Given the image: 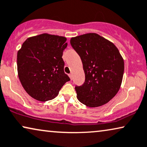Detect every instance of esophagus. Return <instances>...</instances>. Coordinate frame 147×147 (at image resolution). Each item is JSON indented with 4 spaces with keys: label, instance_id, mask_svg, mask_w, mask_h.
Instances as JSON below:
<instances>
[{
    "label": "esophagus",
    "instance_id": "34e87169",
    "mask_svg": "<svg viewBox=\"0 0 147 147\" xmlns=\"http://www.w3.org/2000/svg\"><path fill=\"white\" fill-rule=\"evenodd\" d=\"M68 76H69V77L70 78V79H71H71H72V74H69Z\"/></svg>",
    "mask_w": 147,
    "mask_h": 147
}]
</instances>
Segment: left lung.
<instances>
[{
    "label": "left lung",
    "instance_id": "obj_1",
    "mask_svg": "<svg viewBox=\"0 0 147 147\" xmlns=\"http://www.w3.org/2000/svg\"><path fill=\"white\" fill-rule=\"evenodd\" d=\"M70 44L83 63L84 84L75 87L81 103L89 107L107 103L119 90L124 60L112 42L95 33L71 38Z\"/></svg>",
    "mask_w": 147,
    "mask_h": 147
}]
</instances>
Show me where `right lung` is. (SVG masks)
<instances>
[{
	"label": "right lung",
	"instance_id": "add662e5",
	"mask_svg": "<svg viewBox=\"0 0 147 147\" xmlns=\"http://www.w3.org/2000/svg\"><path fill=\"white\" fill-rule=\"evenodd\" d=\"M66 38L42 34L28 38L17 54V69L28 94L40 101L54 99L70 80L64 73Z\"/></svg>",
	"mask_w": 147,
	"mask_h": 147
}]
</instances>
